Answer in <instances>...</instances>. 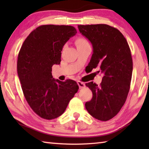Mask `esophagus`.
Segmentation results:
<instances>
[{
	"instance_id": "esophagus-1",
	"label": "esophagus",
	"mask_w": 149,
	"mask_h": 149,
	"mask_svg": "<svg viewBox=\"0 0 149 149\" xmlns=\"http://www.w3.org/2000/svg\"><path fill=\"white\" fill-rule=\"evenodd\" d=\"M77 84L79 85V86L80 89L81 88H83L85 86H86V85H85V83H83V82H81V81H77Z\"/></svg>"
}]
</instances>
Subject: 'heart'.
Returning <instances> with one entry per match:
<instances>
[{"label":"heart","instance_id":"heart-1","mask_svg":"<svg viewBox=\"0 0 149 149\" xmlns=\"http://www.w3.org/2000/svg\"><path fill=\"white\" fill-rule=\"evenodd\" d=\"M75 45H76L77 48H80V47H83L84 46H86L89 45L88 41L83 37H78L75 41Z\"/></svg>","mask_w":149,"mask_h":149}]
</instances>
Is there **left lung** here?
I'll return each mask as SVG.
<instances>
[{"label": "left lung", "instance_id": "8db88e82", "mask_svg": "<svg viewBox=\"0 0 149 149\" xmlns=\"http://www.w3.org/2000/svg\"><path fill=\"white\" fill-rule=\"evenodd\" d=\"M78 29L92 44L88 70L98 68L103 75L100 86L93 81L86 83L93 97L85 107L95 118L107 121L118 114L127 99L132 73L131 50L120 31L108 25H80Z\"/></svg>", "mask_w": 149, "mask_h": 149}]
</instances>
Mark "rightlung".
<instances>
[{"instance_id": "right-lung-1", "label": "right lung", "mask_w": 149, "mask_h": 149, "mask_svg": "<svg viewBox=\"0 0 149 149\" xmlns=\"http://www.w3.org/2000/svg\"><path fill=\"white\" fill-rule=\"evenodd\" d=\"M77 33L70 26L43 25L25 40L17 61L22 89L33 111L46 120L61 116L79 86L74 80L54 79L52 67L61 62L63 47Z\"/></svg>"}]
</instances>
